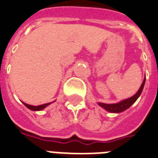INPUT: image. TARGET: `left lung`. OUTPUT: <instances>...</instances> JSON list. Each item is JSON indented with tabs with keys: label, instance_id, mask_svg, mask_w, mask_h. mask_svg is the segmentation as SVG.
<instances>
[{
	"label": "left lung",
	"instance_id": "8db88e82",
	"mask_svg": "<svg viewBox=\"0 0 158 158\" xmlns=\"http://www.w3.org/2000/svg\"><path fill=\"white\" fill-rule=\"evenodd\" d=\"M145 80H146V78H144V80H143V84L141 85L140 89H138L137 94L133 95L131 98L124 99V100H123L121 101V102H119V103H117L107 104V103H98V104L103 108H104L105 110L110 112V113H121V112L125 111L126 109H127V108H129V107H131L133 103H135L136 100H137L138 98V97L140 96L141 93H142V91H143V87H144V84H145Z\"/></svg>",
	"mask_w": 158,
	"mask_h": 158
}]
</instances>
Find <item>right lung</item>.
Masks as SVG:
<instances>
[{"label": "right lung", "mask_w": 158, "mask_h": 158, "mask_svg": "<svg viewBox=\"0 0 158 158\" xmlns=\"http://www.w3.org/2000/svg\"><path fill=\"white\" fill-rule=\"evenodd\" d=\"M24 105L26 106V108H28L29 109H31V110H33V111H40V110H42V109H44L45 107H47L48 105H50L51 103H44V104H42V105H39V106H33V105H30V104H27V103H24Z\"/></svg>", "instance_id": "right-lung-1"}]
</instances>
